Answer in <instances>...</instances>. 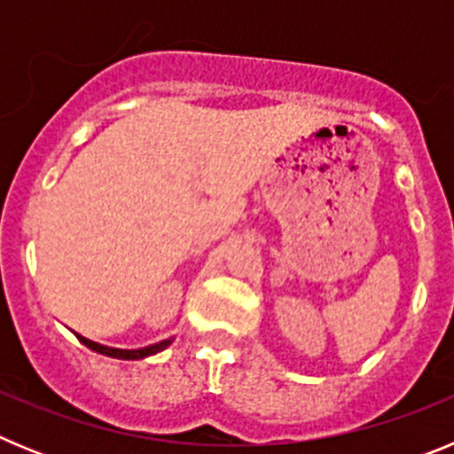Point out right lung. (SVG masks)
Masks as SVG:
<instances>
[{
    "instance_id": "obj_1",
    "label": "right lung",
    "mask_w": 454,
    "mask_h": 454,
    "mask_svg": "<svg viewBox=\"0 0 454 454\" xmlns=\"http://www.w3.org/2000/svg\"><path fill=\"white\" fill-rule=\"evenodd\" d=\"M77 339L82 340L83 346L90 348V350L99 352V355H106V356H115V359H143V356H150L156 355V352H161L163 348L170 346V340H161V343H154L150 348H140V350H118V348H106V346H99L95 340H88L83 336L77 334Z\"/></svg>"
}]
</instances>
